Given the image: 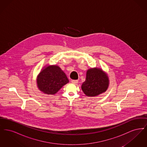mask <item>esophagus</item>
Instances as JSON below:
<instances>
[{
	"label": "esophagus",
	"mask_w": 147,
	"mask_h": 147,
	"mask_svg": "<svg viewBox=\"0 0 147 147\" xmlns=\"http://www.w3.org/2000/svg\"><path fill=\"white\" fill-rule=\"evenodd\" d=\"M71 82L73 84H77L78 83V80H71Z\"/></svg>",
	"instance_id": "obj_1"
}]
</instances>
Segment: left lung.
Returning <instances> with one entry per match:
<instances>
[{"instance_id":"1","label":"left lung","mask_w":147,"mask_h":147,"mask_svg":"<svg viewBox=\"0 0 147 147\" xmlns=\"http://www.w3.org/2000/svg\"><path fill=\"white\" fill-rule=\"evenodd\" d=\"M109 85V79L107 74L100 68H94L87 70L82 89L86 96L93 97L106 91Z\"/></svg>"}]
</instances>
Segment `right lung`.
<instances>
[{
	"label": "right lung",
	"instance_id": "right-lung-1",
	"mask_svg": "<svg viewBox=\"0 0 147 147\" xmlns=\"http://www.w3.org/2000/svg\"><path fill=\"white\" fill-rule=\"evenodd\" d=\"M68 83L69 80L66 74L56 65L44 67L37 77L38 89L49 95L55 94Z\"/></svg>",
	"mask_w": 147,
	"mask_h": 147
}]
</instances>
